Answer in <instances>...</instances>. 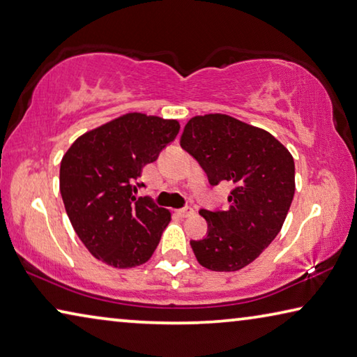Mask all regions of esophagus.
Listing matches in <instances>:
<instances>
[{"label": "esophagus", "instance_id": "esophagus-1", "mask_svg": "<svg viewBox=\"0 0 357 357\" xmlns=\"http://www.w3.org/2000/svg\"><path fill=\"white\" fill-rule=\"evenodd\" d=\"M178 214L181 218H189V216H192V214H194V209H192L190 206H184V208L178 209Z\"/></svg>", "mask_w": 357, "mask_h": 357}]
</instances>
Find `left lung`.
Wrapping results in <instances>:
<instances>
[{"label": "left lung", "mask_w": 357, "mask_h": 357, "mask_svg": "<svg viewBox=\"0 0 357 357\" xmlns=\"http://www.w3.org/2000/svg\"><path fill=\"white\" fill-rule=\"evenodd\" d=\"M181 148L199 162L209 184H234L225 211L200 209L208 231L203 240H190L197 260L213 271L246 267L280 234L289 211L292 155L273 135L225 114L192 117Z\"/></svg>", "instance_id": "obj_1"}]
</instances>
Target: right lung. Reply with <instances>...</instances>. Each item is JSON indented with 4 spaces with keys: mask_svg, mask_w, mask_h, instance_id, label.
<instances>
[{
    "mask_svg": "<svg viewBox=\"0 0 357 357\" xmlns=\"http://www.w3.org/2000/svg\"><path fill=\"white\" fill-rule=\"evenodd\" d=\"M179 133L178 121L130 112L79 137L60 163L71 225L93 257L116 268L148 262L172 219L151 197H135L143 167Z\"/></svg>",
    "mask_w": 357,
    "mask_h": 357,
    "instance_id": "add662e5",
    "label": "right lung"
}]
</instances>
